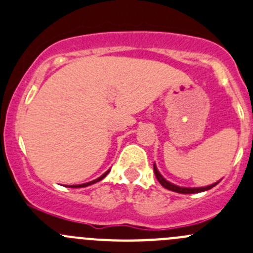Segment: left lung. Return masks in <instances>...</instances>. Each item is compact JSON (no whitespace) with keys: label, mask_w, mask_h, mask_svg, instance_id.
Wrapping results in <instances>:
<instances>
[{"label":"left lung","mask_w":253,"mask_h":253,"mask_svg":"<svg viewBox=\"0 0 253 253\" xmlns=\"http://www.w3.org/2000/svg\"><path fill=\"white\" fill-rule=\"evenodd\" d=\"M153 170H154V174H156V178L158 179V181L161 183L162 186H164V188L168 189V190H171V192L179 193V194H194V193H202V192H205V190H209V189H211L212 186H215L216 184L220 183V181H217V183L211 184V185L202 186V188H184V186H178L175 185V184L170 183V181L166 180V179L162 176V174L158 171L156 164H153Z\"/></svg>","instance_id":"1"}]
</instances>
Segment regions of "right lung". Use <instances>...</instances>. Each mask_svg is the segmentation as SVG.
Here are the masks:
<instances>
[{"instance_id":"obj_1","label":"right lung","mask_w":253,"mask_h":253,"mask_svg":"<svg viewBox=\"0 0 253 253\" xmlns=\"http://www.w3.org/2000/svg\"><path fill=\"white\" fill-rule=\"evenodd\" d=\"M109 171H110V169L107 171H105L104 174H102L101 176H99V178L97 179H95V180H92V181H89V183H84V184H79V185H70L69 188H84V186H89V185H91V184H94V183H97V181H100V180H102V179L105 178V176L107 175V174H109Z\"/></svg>"}]
</instances>
